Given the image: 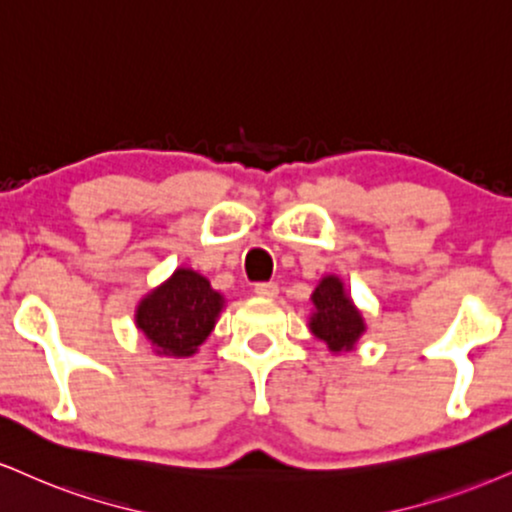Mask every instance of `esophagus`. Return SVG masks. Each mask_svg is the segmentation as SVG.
Here are the masks:
<instances>
[{"instance_id": "34e87169", "label": "esophagus", "mask_w": 512, "mask_h": 512, "mask_svg": "<svg viewBox=\"0 0 512 512\" xmlns=\"http://www.w3.org/2000/svg\"><path fill=\"white\" fill-rule=\"evenodd\" d=\"M255 293L262 295V298H276V295H279V283L276 281L255 283Z\"/></svg>"}]
</instances>
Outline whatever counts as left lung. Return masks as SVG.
<instances>
[{
	"label": "left lung",
	"instance_id": "8db88e82",
	"mask_svg": "<svg viewBox=\"0 0 512 512\" xmlns=\"http://www.w3.org/2000/svg\"><path fill=\"white\" fill-rule=\"evenodd\" d=\"M312 303H315V315L310 322L312 334L334 353L353 348L365 331V322L343 291V283L336 276H326L312 293Z\"/></svg>",
	"mask_w": 512,
	"mask_h": 512
}]
</instances>
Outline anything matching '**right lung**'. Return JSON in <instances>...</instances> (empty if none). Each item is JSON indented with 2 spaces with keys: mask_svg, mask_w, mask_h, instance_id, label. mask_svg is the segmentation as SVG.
<instances>
[{
  "mask_svg": "<svg viewBox=\"0 0 512 512\" xmlns=\"http://www.w3.org/2000/svg\"><path fill=\"white\" fill-rule=\"evenodd\" d=\"M221 295L193 269H176L164 286L138 305V329L155 343L159 355L188 357L214 329Z\"/></svg>",
  "mask_w": 512,
  "mask_h": 512,
  "instance_id": "right-lung-1",
  "label": "right lung"
}]
</instances>
